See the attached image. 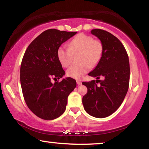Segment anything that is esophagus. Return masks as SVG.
Instances as JSON below:
<instances>
[{"mask_svg": "<svg viewBox=\"0 0 149 149\" xmlns=\"http://www.w3.org/2000/svg\"><path fill=\"white\" fill-rule=\"evenodd\" d=\"M77 85H80L82 84V82H81L80 80H77Z\"/></svg>", "mask_w": 149, "mask_h": 149, "instance_id": "1", "label": "esophagus"}]
</instances>
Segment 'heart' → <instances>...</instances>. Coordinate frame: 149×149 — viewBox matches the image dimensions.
Returning <instances> with one entry per match:
<instances>
[{
    "mask_svg": "<svg viewBox=\"0 0 149 149\" xmlns=\"http://www.w3.org/2000/svg\"><path fill=\"white\" fill-rule=\"evenodd\" d=\"M68 48L60 46L57 51V56L64 68L70 66L73 56L78 54V64L73 65L66 70V75L71 78L81 79L88 72L90 67L98 64L102 56L103 45L100 40L85 34L77 35L69 42Z\"/></svg>",
    "mask_w": 149,
    "mask_h": 149,
    "instance_id": "1",
    "label": "heart"
}]
</instances>
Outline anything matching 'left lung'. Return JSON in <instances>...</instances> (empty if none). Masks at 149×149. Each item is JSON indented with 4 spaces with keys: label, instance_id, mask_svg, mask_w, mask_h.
Instances as JSON below:
<instances>
[{
    "label": "left lung",
    "instance_id": "left-lung-1",
    "mask_svg": "<svg viewBox=\"0 0 149 149\" xmlns=\"http://www.w3.org/2000/svg\"><path fill=\"white\" fill-rule=\"evenodd\" d=\"M91 33L100 40L103 53L96 67L88 74L97 80L82 83L87 88V93L83 97V104L89 115L104 118L119 109L127 92L129 58L121 42L110 32L93 29ZM100 77H103V80H99Z\"/></svg>",
    "mask_w": 149,
    "mask_h": 149
}]
</instances>
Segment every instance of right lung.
Listing matches in <instances>:
<instances>
[{
	"label": "right lung",
	"instance_id": "right-lung-1",
	"mask_svg": "<svg viewBox=\"0 0 149 149\" xmlns=\"http://www.w3.org/2000/svg\"><path fill=\"white\" fill-rule=\"evenodd\" d=\"M77 32L49 29L38 35L26 49L20 68L22 93L29 109L38 117L53 120L66 110L68 96L76 87L70 77L52 82L65 74L57 51Z\"/></svg>",
	"mask_w": 149,
	"mask_h": 149
}]
</instances>
